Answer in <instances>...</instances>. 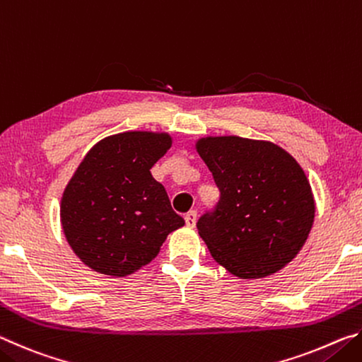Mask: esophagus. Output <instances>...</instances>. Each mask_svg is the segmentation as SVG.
I'll list each match as a JSON object with an SVG mask.
<instances>
[{"instance_id":"esophagus-1","label":"esophagus","mask_w":362,"mask_h":362,"mask_svg":"<svg viewBox=\"0 0 362 362\" xmlns=\"http://www.w3.org/2000/svg\"><path fill=\"white\" fill-rule=\"evenodd\" d=\"M185 223L187 226H194L196 223V211H189L185 214Z\"/></svg>"}]
</instances>
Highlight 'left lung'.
<instances>
[{"label": "left lung", "instance_id": "obj_1", "mask_svg": "<svg viewBox=\"0 0 362 362\" xmlns=\"http://www.w3.org/2000/svg\"><path fill=\"white\" fill-rule=\"evenodd\" d=\"M196 150L220 192L216 207L196 223L214 260L243 279L279 272L303 247L315 220L303 169L262 140L206 137Z\"/></svg>", "mask_w": 362, "mask_h": 362}]
</instances>
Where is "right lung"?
Here are the masks:
<instances>
[{
	"mask_svg": "<svg viewBox=\"0 0 362 362\" xmlns=\"http://www.w3.org/2000/svg\"><path fill=\"white\" fill-rule=\"evenodd\" d=\"M170 145L169 134L132 131L100 140L84 156L60 203L65 238L84 265L126 276L185 225L150 173Z\"/></svg>",
	"mask_w": 362,
	"mask_h": 362,
	"instance_id": "right-lung-1",
	"label": "right lung"
}]
</instances>
